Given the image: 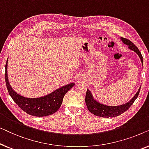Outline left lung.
<instances>
[{"label": "left lung", "instance_id": "1", "mask_svg": "<svg viewBox=\"0 0 149 149\" xmlns=\"http://www.w3.org/2000/svg\"><path fill=\"white\" fill-rule=\"evenodd\" d=\"M122 41L123 42L124 44L129 47L130 49L133 50L135 52L138 56H139L140 60H141L142 63H143V59H142V56L140 52L138 49L137 47L132 42L131 40H128L127 38L121 37ZM140 88L138 89V92L136 93L133 98L130 100L129 102L125 104L117 106V107H109V106L104 105L102 104L98 103L93 98L91 93H90L88 89L87 90L86 95H85V103H86L87 107L89 111L91 112L93 115L99 116V117H117L121 115L124 112H125L127 110L129 109V108L133 104L134 101L137 98L138 96V94L140 93Z\"/></svg>", "mask_w": 149, "mask_h": 149}]
</instances>
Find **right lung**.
<instances>
[{"label": "right lung", "mask_w": 149, "mask_h": 149, "mask_svg": "<svg viewBox=\"0 0 149 149\" xmlns=\"http://www.w3.org/2000/svg\"><path fill=\"white\" fill-rule=\"evenodd\" d=\"M7 62L5 64V78L6 86L10 96L18 107L28 115L35 117H45L51 115L58 111L62 104L63 98L67 91L72 88L74 83L70 84L56 89L50 94L38 98H27L15 93L8 82Z\"/></svg>", "instance_id": "1"}]
</instances>
